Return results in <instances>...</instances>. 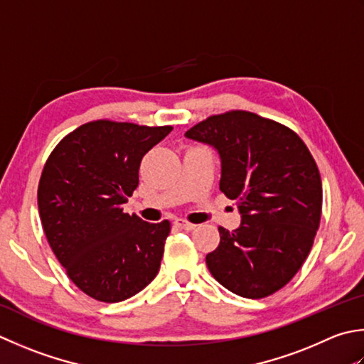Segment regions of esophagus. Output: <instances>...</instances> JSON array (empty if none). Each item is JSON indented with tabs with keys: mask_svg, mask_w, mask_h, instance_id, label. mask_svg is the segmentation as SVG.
<instances>
[{
	"mask_svg": "<svg viewBox=\"0 0 364 364\" xmlns=\"http://www.w3.org/2000/svg\"><path fill=\"white\" fill-rule=\"evenodd\" d=\"M175 224L178 227H181V229H184V230H194L196 227H197L196 224H191V223H188V220H184V219H176Z\"/></svg>",
	"mask_w": 364,
	"mask_h": 364,
	"instance_id": "34e87169",
	"label": "esophagus"
}]
</instances>
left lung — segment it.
<instances>
[{
    "label": "left lung",
    "instance_id": "left-lung-1",
    "mask_svg": "<svg viewBox=\"0 0 364 364\" xmlns=\"http://www.w3.org/2000/svg\"><path fill=\"white\" fill-rule=\"evenodd\" d=\"M186 137L218 149L219 189L241 215L238 229L219 227L210 273L240 296L274 294L301 268L322 215V180L308 146L287 126L245 110L206 118Z\"/></svg>",
    "mask_w": 364,
    "mask_h": 364
}]
</instances>
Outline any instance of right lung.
Listing matches in <instances>:
<instances>
[{
  "mask_svg": "<svg viewBox=\"0 0 364 364\" xmlns=\"http://www.w3.org/2000/svg\"><path fill=\"white\" fill-rule=\"evenodd\" d=\"M172 126L97 119L68 134L42 170L38 206L44 233L69 279L88 296L118 303L159 272L170 233L123 211L139 186L141 158Z\"/></svg>",
  "mask_w": 364,
  "mask_h": 364,
  "instance_id": "obj_1",
  "label": "right lung"
}]
</instances>
